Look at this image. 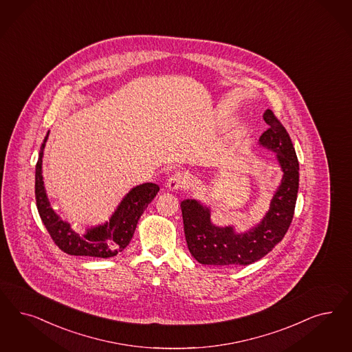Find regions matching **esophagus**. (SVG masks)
Here are the masks:
<instances>
[{"label":"esophagus","mask_w":352,"mask_h":352,"mask_svg":"<svg viewBox=\"0 0 352 352\" xmlns=\"http://www.w3.org/2000/svg\"><path fill=\"white\" fill-rule=\"evenodd\" d=\"M184 184H185V175L182 172H175L167 182V189L173 192L182 188Z\"/></svg>","instance_id":"obj_1"}]
</instances>
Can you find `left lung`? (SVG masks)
<instances>
[{
    "instance_id": "1",
    "label": "left lung",
    "mask_w": 352,
    "mask_h": 352,
    "mask_svg": "<svg viewBox=\"0 0 352 352\" xmlns=\"http://www.w3.org/2000/svg\"><path fill=\"white\" fill-rule=\"evenodd\" d=\"M268 129L259 138L261 148L276 153L283 170L281 184L273 194L270 210L249 230L239 233L233 226L219 227L211 210L197 199L182 202L184 232L194 259L208 265H249L265 256L284 239L294 216L299 188V163L292 138L271 110L263 113Z\"/></svg>"
}]
</instances>
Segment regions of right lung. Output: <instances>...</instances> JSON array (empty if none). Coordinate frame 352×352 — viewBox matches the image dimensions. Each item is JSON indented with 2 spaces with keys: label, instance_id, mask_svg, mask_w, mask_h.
Segmentation results:
<instances>
[{
  "label": "right lung",
  "instance_id": "1",
  "mask_svg": "<svg viewBox=\"0 0 352 352\" xmlns=\"http://www.w3.org/2000/svg\"><path fill=\"white\" fill-rule=\"evenodd\" d=\"M49 132L40 148L38 160L34 175V195L40 217L49 232L50 237L59 249L68 255L111 258L122 252L129 245L137 223L148 204L158 194L159 186L153 182L140 184L125 194L122 202L116 207L109 221L88 228L85 233H79L71 228V224L62 220L52 208L46 195L43 177V157Z\"/></svg>",
  "mask_w": 352,
  "mask_h": 352
}]
</instances>
